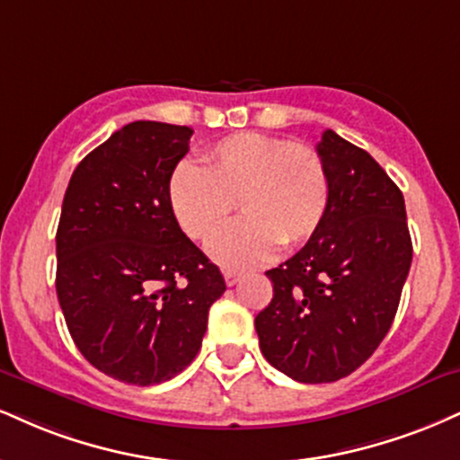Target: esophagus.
<instances>
[{
    "mask_svg": "<svg viewBox=\"0 0 460 460\" xmlns=\"http://www.w3.org/2000/svg\"><path fill=\"white\" fill-rule=\"evenodd\" d=\"M240 279H242V274L235 272V270H225V283L229 287H234Z\"/></svg>",
    "mask_w": 460,
    "mask_h": 460,
    "instance_id": "obj_1",
    "label": "esophagus"
}]
</instances>
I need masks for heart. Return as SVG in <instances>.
I'll use <instances>...</instances> for the list:
<instances>
[{
	"label": "heart",
	"mask_w": 460,
	"mask_h": 460,
	"mask_svg": "<svg viewBox=\"0 0 460 460\" xmlns=\"http://www.w3.org/2000/svg\"><path fill=\"white\" fill-rule=\"evenodd\" d=\"M323 158L306 146L259 132H237L209 147L203 167L180 163L169 177L177 223L195 240H208L209 257L226 270H251L274 257L280 244L296 248L323 225L330 208Z\"/></svg>",
	"instance_id": "1"
}]
</instances>
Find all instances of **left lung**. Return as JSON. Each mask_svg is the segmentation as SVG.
<instances>
[{
    "mask_svg": "<svg viewBox=\"0 0 460 460\" xmlns=\"http://www.w3.org/2000/svg\"><path fill=\"white\" fill-rule=\"evenodd\" d=\"M330 175L323 225L300 252L268 270L274 297L254 319L261 353L300 384H330L373 356L394 321L411 268L405 199L379 163L325 130Z\"/></svg>",
    "mask_w": 460,
    "mask_h": 460,
    "instance_id": "left-lung-1",
    "label": "left lung"
}]
</instances>
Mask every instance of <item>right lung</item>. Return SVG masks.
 Returning a JSON list of instances; mask_svg holds the SVG:
<instances>
[{"label":"right lung","instance_id":"obj_1","mask_svg":"<svg viewBox=\"0 0 460 460\" xmlns=\"http://www.w3.org/2000/svg\"><path fill=\"white\" fill-rule=\"evenodd\" d=\"M192 130L132 121L66 188L55 289L83 358L132 385L163 384L201 349L223 274L177 225L169 177Z\"/></svg>","mask_w":460,"mask_h":460}]
</instances>
